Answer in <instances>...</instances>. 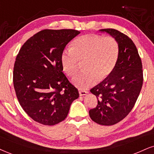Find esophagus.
<instances>
[{
	"instance_id": "1",
	"label": "esophagus",
	"mask_w": 154,
	"mask_h": 154,
	"mask_svg": "<svg viewBox=\"0 0 154 154\" xmlns=\"http://www.w3.org/2000/svg\"><path fill=\"white\" fill-rule=\"evenodd\" d=\"M88 94V92L85 91H79V95L81 96H86V95Z\"/></svg>"
}]
</instances>
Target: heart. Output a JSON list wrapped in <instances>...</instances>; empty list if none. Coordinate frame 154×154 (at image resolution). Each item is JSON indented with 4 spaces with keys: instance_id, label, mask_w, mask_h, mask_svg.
I'll list each match as a JSON object with an SVG mask.
<instances>
[{
    "instance_id": "obj_1",
    "label": "heart",
    "mask_w": 154,
    "mask_h": 154,
    "mask_svg": "<svg viewBox=\"0 0 154 154\" xmlns=\"http://www.w3.org/2000/svg\"><path fill=\"white\" fill-rule=\"evenodd\" d=\"M119 56V45L114 38L87 34L77 38L73 47L66 48L60 56L62 68L68 75L78 71L79 60H86L82 73L73 78L77 88L85 90L103 80L112 73Z\"/></svg>"
}]
</instances>
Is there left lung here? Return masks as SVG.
I'll return each instance as SVG.
<instances>
[{
    "label": "left lung",
    "mask_w": 154,
    "mask_h": 154,
    "mask_svg": "<svg viewBox=\"0 0 154 154\" xmlns=\"http://www.w3.org/2000/svg\"><path fill=\"white\" fill-rule=\"evenodd\" d=\"M109 34L119 45V56L114 69L108 77L90 90L98 105L89 111L94 122L111 126L123 120L134 108L143 85L141 58L132 40L117 30H99Z\"/></svg>",
    "instance_id": "8db88e82"
}]
</instances>
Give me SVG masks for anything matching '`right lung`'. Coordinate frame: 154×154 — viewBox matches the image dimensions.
Instances as JSON below:
<instances>
[{
    "mask_svg": "<svg viewBox=\"0 0 154 154\" xmlns=\"http://www.w3.org/2000/svg\"><path fill=\"white\" fill-rule=\"evenodd\" d=\"M79 33L73 29L43 30L30 38L17 55L13 68L16 96L36 122L48 126L61 122L79 98L78 89L63 73L60 56Z\"/></svg>",
    "mask_w": 154,
    "mask_h": 154,
    "instance_id": "obj_1",
    "label": "right lung"
}]
</instances>
